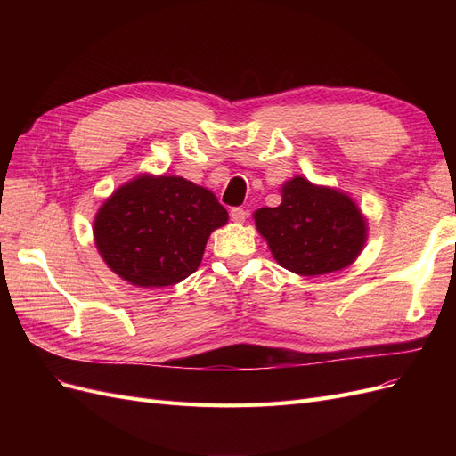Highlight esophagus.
Returning a JSON list of instances; mask_svg holds the SVG:
<instances>
[{"label": "esophagus", "mask_w": 456, "mask_h": 456, "mask_svg": "<svg viewBox=\"0 0 456 456\" xmlns=\"http://www.w3.org/2000/svg\"><path fill=\"white\" fill-rule=\"evenodd\" d=\"M230 216H232L233 223L241 224V223H245V218H247V211H245V209H241V207H233V209L230 211Z\"/></svg>", "instance_id": "obj_1"}]
</instances>
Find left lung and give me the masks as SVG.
I'll return each instance as SVG.
<instances>
[{
  "instance_id": "1",
  "label": "left lung",
  "mask_w": 456,
  "mask_h": 456,
  "mask_svg": "<svg viewBox=\"0 0 456 456\" xmlns=\"http://www.w3.org/2000/svg\"><path fill=\"white\" fill-rule=\"evenodd\" d=\"M253 216L273 258L298 275L346 268L367 241V220L354 200L302 176L281 186L278 207H262Z\"/></svg>"
}]
</instances>
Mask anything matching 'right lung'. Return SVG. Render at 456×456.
Returning <instances> with one entry per match:
<instances>
[{"label":"right lung","instance_id":"1","mask_svg":"<svg viewBox=\"0 0 456 456\" xmlns=\"http://www.w3.org/2000/svg\"><path fill=\"white\" fill-rule=\"evenodd\" d=\"M226 223V209L207 188L175 175H141L102 203L93 236L119 278L167 287L198 270L211 232Z\"/></svg>","mask_w":456,"mask_h":456}]
</instances>
